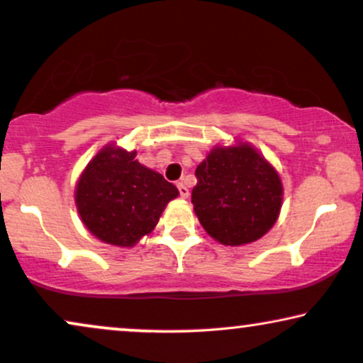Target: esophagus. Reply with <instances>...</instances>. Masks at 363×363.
Wrapping results in <instances>:
<instances>
[{
  "instance_id": "34e87169",
  "label": "esophagus",
  "mask_w": 363,
  "mask_h": 363,
  "mask_svg": "<svg viewBox=\"0 0 363 363\" xmlns=\"http://www.w3.org/2000/svg\"><path fill=\"white\" fill-rule=\"evenodd\" d=\"M178 191H180V196L182 199H188V195H190V190H188V186L185 183H178Z\"/></svg>"
}]
</instances>
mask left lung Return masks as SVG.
Here are the masks:
<instances>
[{"mask_svg": "<svg viewBox=\"0 0 363 363\" xmlns=\"http://www.w3.org/2000/svg\"><path fill=\"white\" fill-rule=\"evenodd\" d=\"M191 203L205 232L222 245L257 242L279 220L284 185L248 141L215 145L195 170Z\"/></svg>", "mask_w": 363, "mask_h": 363, "instance_id": "left-lung-1", "label": "left lung"}]
</instances>
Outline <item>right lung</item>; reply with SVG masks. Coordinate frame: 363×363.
<instances>
[{
    "mask_svg": "<svg viewBox=\"0 0 363 363\" xmlns=\"http://www.w3.org/2000/svg\"><path fill=\"white\" fill-rule=\"evenodd\" d=\"M136 152L108 143L86 164L74 203L89 233L116 247H133L152 233L178 188L135 158Z\"/></svg>",
    "mask_w": 363,
    "mask_h": 363,
    "instance_id": "1",
    "label": "right lung"
}]
</instances>
